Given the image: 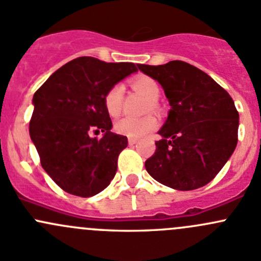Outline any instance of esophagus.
<instances>
[{
	"label": "esophagus",
	"mask_w": 261,
	"mask_h": 261,
	"mask_svg": "<svg viewBox=\"0 0 261 261\" xmlns=\"http://www.w3.org/2000/svg\"><path fill=\"white\" fill-rule=\"evenodd\" d=\"M138 143V139H133V138H128V145H135Z\"/></svg>",
	"instance_id": "obj_1"
}]
</instances>
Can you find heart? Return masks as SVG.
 Returning <instances> with one entry per match:
<instances>
[{
	"mask_svg": "<svg viewBox=\"0 0 261 261\" xmlns=\"http://www.w3.org/2000/svg\"><path fill=\"white\" fill-rule=\"evenodd\" d=\"M133 87L136 91L141 92L145 94L147 98L150 99L149 109L151 107L152 110L156 109V99L160 96V87L158 82L152 78L141 75V77L135 78L133 81ZM122 99H123V89L120 84H115L105 94V109L107 114L112 117H116L121 114L122 110ZM156 127V118L152 115L144 116V117H126L121 118L115 123V131L120 135L127 136L133 139H140L143 136L147 135L150 131H152Z\"/></svg>",
	"mask_w": 261,
	"mask_h": 261,
	"instance_id": "b5f03b06",
	"label": "heart"
}]
</instances>
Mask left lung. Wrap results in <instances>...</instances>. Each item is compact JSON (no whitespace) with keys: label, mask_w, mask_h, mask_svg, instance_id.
Segmentation results:
<instances>
[{"label":"left lung","mask_w":261,"mask_h":261,"mask_svg":"<svg viewBox=\"0 0 261 261\" xmlns=\"http://www.w3.org/2000/svg\"><path fill=\"white\" fill-rule=\"evenodd\" d=\"M164 88L170 111L155 152L145 162L150 175L178 191H192L218 174L238 144L239 112L230 94L194 65L172 60L139 64Z\"/></svg>","instance_id":"1"}]
</instances>
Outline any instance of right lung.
Here are the masks:
<instances>
[{
	"label": "right lung",
	"instance_id": "obj_1",
	"mask_svg": "<svg viewBox=\"0 0 261 261\" xmlns=\"http://www.w3.org/2000/svg\"><path fill=\"white\" fill-rule=\"evenodd\" d=\"M134 63H106L81 57L53 73L33 98L30 138L41 167L68 193L92 197L114 179L127 138L111 133L105 94L136 72ZM102 130L101 139L91 138Z\"/></svg>",
	"mask_w": 261,
	"mask_h": 261
}]
</instances>
